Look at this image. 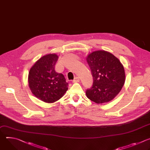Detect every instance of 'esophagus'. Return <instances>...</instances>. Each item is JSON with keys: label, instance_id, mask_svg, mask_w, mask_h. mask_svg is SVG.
<instances>
[{"label": "esophagus", "instance_id": "esophagus-1", "mask_svg": "<svg viewBox=\"0 0 150 150\" xmlns=\"http://www.w3.org/2000/svg\"><path fill=\"white\" fill-rule=\"evenodd\" d=\"M79 81H80L79 77H76L74 78V79L73 80V83H76V82H79Z\"/></svg>", "mask_w": 150, "mask_h": 150}]
</instances>
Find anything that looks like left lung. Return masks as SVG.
<instances>
[{"label": "left lung", "instance_id": "1", "mask_svg": "<svg viewBox=\"0 0 150 150\" xmlns=\"http://www.w3.org/2000/svg\"><path fill=\"white\" fill-rule=\"evenodd\" d=\"M93 83L86 90L87 97L96 103L112 100L121 91L124 84V68L119 59L105 51H94L87 57Z\"/></svg>", "mask_w": 150, "mask_h": 150}]
</instances>
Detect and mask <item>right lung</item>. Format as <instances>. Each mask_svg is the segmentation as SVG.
I'll return each instance as SVG.
<instances>
[{"instance_id": "1", "label": "right lung", "mask_w": 150, "mask_h": 150, "mask_svg": "<svg viewBox=\"0 0 150 150\" xmlns=\"http://www.w3.org/2000/svg\"><path fill=\"white\" fill-rule=\"evenodd\" d=\"M58 57L55 54L40 58L30 69L28 83L35 96L47 103H52L63 96L69 83L62 73L55 70Z\"/></svg>"}]
</instances>
